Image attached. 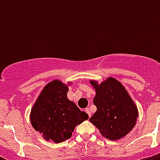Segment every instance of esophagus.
Wrapping results in <instances>:
<instances>
[{
  "instance_id": "34e87169",
  "label": "esophagus",
  "mask_w": 160,
  "mask_h": 160,
  "mask_svg": "<svg viewBox=\"0 0 160 160\" xmlns=\"http://www.w3.org/2000/svg\"><path fill=\"white\" fill-rule=\"evenodd\" d=\"M85 112L87 113L88 115H89V117L91 116V112H90V109H89V108H86V109H85Z\"/></svg>"
}]
</instances>
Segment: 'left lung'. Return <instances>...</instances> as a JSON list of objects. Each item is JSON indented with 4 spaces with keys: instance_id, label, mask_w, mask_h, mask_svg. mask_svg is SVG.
<instances>
[{
    "instance_id": "obj_1",
    "label": "left lung",
    "mask_w": 160,
    "mask_h": 160,
    "mask_svg": "<svg viewBox=\"0 0 160 160\" xmlns=\"http://www.w3.org/2000/svg\"><path fill=\"white\" fill-rule=\"evenodd\" d=\"M90 82L95 90L93 102L97 108L90 121L102 136L110 140L127 135L135 126L139 112L126 89L113 77L100 84L96 80Z\"/></svg>"
}]
</instances>
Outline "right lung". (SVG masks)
<instances>
[{
    "label": "right lung",
    "instance_id": "right-lung-1",
    "mask_svg": "<svg viewBox=\"0 0 160 160\" xmlns=\"http://www.w3.org/2000/svg\"><path fill=\"white\" fill-rule=\"evenodd\" d=\"M59 80L48 83L41 90L31 108V125L46 140L56 144L70 139L76 125L89 119L67 98L68 86Z\"/></svg>",
    "mask_w": 160,
    "mask_h": 160
}]
</instances>
